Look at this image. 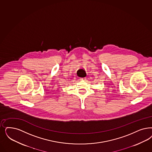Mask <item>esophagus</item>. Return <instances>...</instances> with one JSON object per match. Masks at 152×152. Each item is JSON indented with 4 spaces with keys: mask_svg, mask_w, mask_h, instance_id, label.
I'll use <instances>...</instances> for the list:
<instances>
[{
    "mask_svg": "<svg viewBox=\"0 0 152 152\" xmlns=\"http://www.w3.org/2000/svg\"><path fill=\"white\" fill-rule=\"evenodd\" d=\"M86 77H80V80H86Z\"/></svg>",
    "mask_w": 152,
    "mask_h": 152,
    "instance_id": "esophagus-1",
    "label": "esophagus"
}]
</instances>
